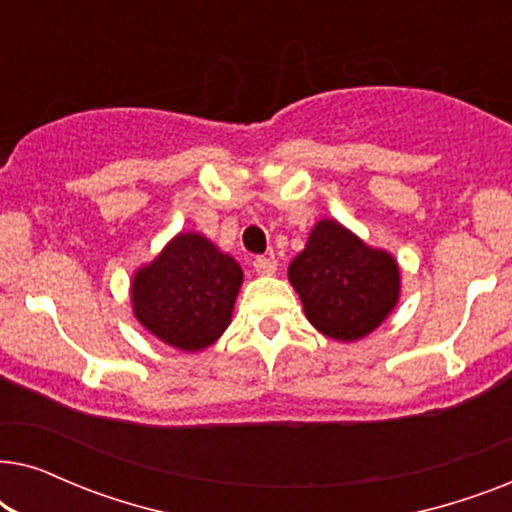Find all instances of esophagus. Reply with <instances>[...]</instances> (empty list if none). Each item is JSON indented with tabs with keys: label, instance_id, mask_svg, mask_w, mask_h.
Returning <instances> with one entry per match:
<instances>
[{
	"label": "esophagus",
	"instance_id": "esophagus-1",
	"mask_svg": "<svg viewBox=\"0 0 512 512\" xmlns=\"http://www.w3.org/2000/svg\"><path fill=\"white\" fill-rule=\"evenodd\" d=\"M254 270H256V275L270 277L277 272V261L272 256H258V258H254Z\"/></svg>",
	"mask_w": 512,
	"mask_h": 512
}]
</instances>
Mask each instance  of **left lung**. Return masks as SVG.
I'll use <instances>...</instances> for the list:
<instances>
[{"instance_id":"obj_1","label":"left lung","mask_w":512,"mask_h":512,"mask_svg":"<svg viewBox=\"0 0 512 512\" xmlns=\"http://www.w3.org/2000/svg\"><path fill=\"white\" fill-rule=\"evenodd\" d=\"M289 282L305 317L321 335L340 342L366 338L401 298V268L335 219L314 223L305 249L289 263Z\"/></svg>"}]
</instances>
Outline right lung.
<instances>
[{"instance_id":"right-lung-1","label":"right lung","mask_w":512,"mask_h":512,"mask_svg":"<svg viewBox=\"0 0 512 512\" xmlns=\"http://www.w3.org/2000/svg\"><path fill=\"white\" fill-rule=\"evenodd\" d=\"M244 272L205 235L179 233L130 282L132 314L144 331L181 352L214 345L233 319Z\"/></svg>"}]
</instances>
